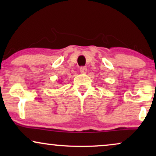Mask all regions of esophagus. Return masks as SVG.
I'll return each instance as SVG.
<instances>
[{
    "label": "esophagus",
    "instance_id": "1",
    "mask_svg": "<svg viewBox=\"0 0 156 156\" xmlns=\"http://www.w3.org/2000/svg\"><path fill=\"white\" fill-rule=\"evenodd\" d=\"M87 71V67H81L80 68V72L81 73H86Z\"/></svg>",
    "mask_w": 156,
    "mask_h": 156
}]
</instances>
